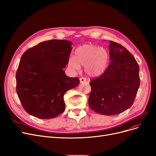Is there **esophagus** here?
Here are the masks:
<instances>
[{
  "label": "esophagus",
  "instance_id": "obj_1",
  "mask_svg": "<svg viewBox=\"0 0 156 156\" xmlns=\"http://www.w3.org/2000/svg\"><path fill=\"white\" fill-rule=\"evenodd\" d=\"M80 83H84L87 82V80H86L85 78H81L80 79Z\"/></svg>",
  "mask_w": 156,
  "mask_h": 156
}]
</instances>
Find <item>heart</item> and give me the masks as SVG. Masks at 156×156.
<instances>
[{
    "label": "heart",
    "mask_w": 156,
    "mask_h": 156,
    "mask_svg": "<svg viewBox=\"0 0 156 156\" xmlns=\"http://www.w3.org/2000/svg\"><path fill=\"white\" fill-rule=\"evenodd\" d=\"M108 61L109 55L107 49L95 45L85 44L76 49L74 58L69 59L68 66L73 71H79L80 66H84L86 74L96 77L105 71Z\"/></svg>",
    "instance_id": "b5f03b06"
}]
</instances>
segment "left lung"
Segmentation results:
<instances>
[{
  "label": "left lung",
  "instance_id": "8db88e82",
  "mask_svg": "<svg viewBox=\"0 0 156 156\" xmlns=\"http://www.w3.org/2000/svg\"><path fill=\"white\" fill-rule=\"evenodd\" d=\"M110 64L98 78L91 79L90 108L112 116L129 108L140 85V67L135 58L122 45L109 41Z\"/></svg>",
  "mask_w": 156,
  "mask_h": 156
}]
</instances>
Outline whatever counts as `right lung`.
I'll return each mask as SVG.
<instances>
[{"label": "right lung", "mask_w": 156, "mask_h": 156, "mask_svg": "<svg viewBox=\"0 0 156 156\" xmlns=\"http://www.w3.org/2000/svg\"><path fill=\"white\" fill-rule=\"evenodd\" d=\"M72 44L64 40H48L22 55L16 73V93L28 114L51 119L64 111L63 96L80 83L78 78H69L63 70Z\"/></svg>", "instance_id": "add662e5"}]
</instances>
